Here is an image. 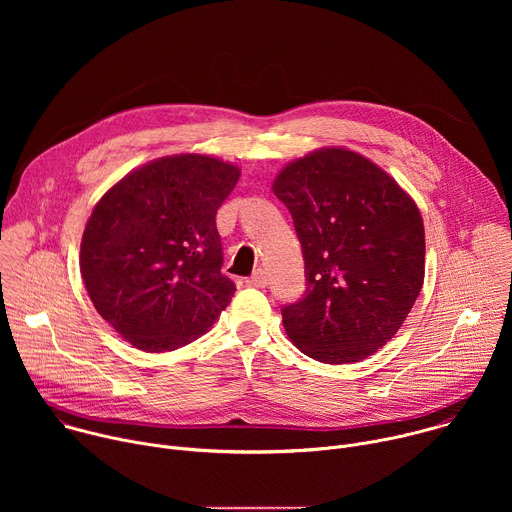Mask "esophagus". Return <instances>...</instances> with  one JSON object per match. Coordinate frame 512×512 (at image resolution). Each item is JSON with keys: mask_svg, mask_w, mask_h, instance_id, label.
<instances>
[{"mask_svg": "<svg viewBox=\"0 0 512 512\" xmlns=\"http://www.w3.org/2000/svg\"><path fill=\"white\" fill-rule=\"evenodd\" d=\"M247 285L251 287H265L267 285V273L263 269H257L249 279H247Z\"/></svg>", "mask_w": 512, "mask_h": 512, "instance_id": "1", "label": "esophagus"}]
</instances>
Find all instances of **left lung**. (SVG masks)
Masks as SVG:
<instances>
[{"mask_svg":"<svg viewBox=\"0 0 512 512\" xmlns=\"http://www.w3.org/2000/svg\"><path fill=\"white\" fill-rule=\"evenodd\" d=\"M273 192L294 218L306 265L304 296L281 308L287 336L326 364L375 354L423 285L419 208L387 172L342 148L291 162Z\"/></svg>","mask_w":512,"mask_h":512,"instance_id":"left-lung-1","label":"left lung"}]
</instances>
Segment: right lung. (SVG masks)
<instances>
[{"instance_id": "add662e5", "label": "right lung", "mask_w": 512, "mask_h": 512, "mask_svg": "<svg viewBox=\"0 0 512 512\" xmlns=\"http://www.w3.org/2000/svg\"><path fill=\"white\" fill-rule=\"evenodd\" d=\"M241 172L210 156L145 164L95 206L81 273L97 312L135 348L166 352L204 334L235 296L221 273L216 210Z\"/></svg>"}]
</instances>
